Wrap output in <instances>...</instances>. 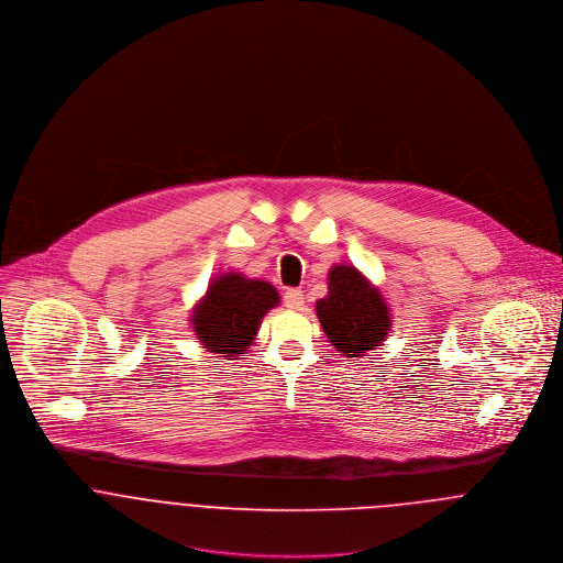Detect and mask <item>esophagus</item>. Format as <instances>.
<instances>
[{"label":"esophagus","instance_id":"34e87169","mask_svg":"<svg viewBox=\"0 0 563 563\" xmlns=\"http://www.w3.org/2000/svg\"><path fill=\"white\" fill-rule=\"evenodd\" d=\"M303 292L299 288H290L284 292V306L290 310H301L303 308Z\"/></svg>","mask_w":563,"mask_h":563}]
</instances>
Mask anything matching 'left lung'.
<instances>
[{
    "label": "left lung",
    "mask_w": 563,
    "mask_h": 563,
    "mask_svg": "<svg viewBox=\"0 0 563 563\" xmlns=\"http://www.w3.org/2000/svg\"><path fill=\"white\" fill-rule=\"evenodd\" d=\"M317 317L329 342L346 357H362L377 349L393 322L382 292L346 264L329 271V292L317 301Z\"/></svg>",
    "instance_id": "8db88e82"
}]
</instances>
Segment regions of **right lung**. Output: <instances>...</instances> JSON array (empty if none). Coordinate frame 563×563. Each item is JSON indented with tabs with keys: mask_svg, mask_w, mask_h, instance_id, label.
<instances>
[{
	"mask_svg": "<svg viewBox=\"0 0 563 563\" xmlns=\"http://www.w3.org/2000/svg\"><path fill=\"white\" fill-rule=\"evenodd\" d=\"M277 303L279 295L268 282L225 273L212 279L195 306L192 331L208 351L234 360L251 346L264 314Z\"/></svg>",
	"mask_w": 563,
	"mask_h": 563,
	"instance_id": "right-lung-1",
	"label": "right lung"
}]
</instances>
